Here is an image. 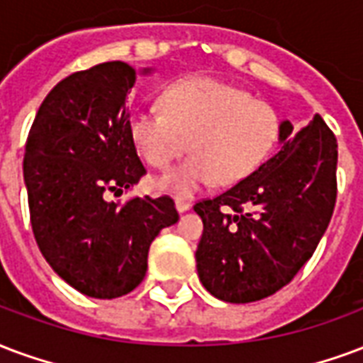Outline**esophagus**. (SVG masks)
<instances>
[{
    "label": "esophagus",
    "instance_id": "obj_1",
    "mask_svg": "<svg viewBox=\"0 0 363 363\" xmlns=\"http://www.w3.org/2000/svg\"><path fill=\"white\" fill-rule=\"evenodd\" d=\"M174 206H177V209H179L181 213H184V211H189V209L192 208L190 200H184V198H174Z\"/></svg>",
    "mask_w": 363,
    "mask_h": 363
}]
</instances>
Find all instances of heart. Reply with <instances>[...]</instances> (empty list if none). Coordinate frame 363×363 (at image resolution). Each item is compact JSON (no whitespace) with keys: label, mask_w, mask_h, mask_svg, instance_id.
Instances as JSON below:
<instances>
[{"label":"heart","mask_w":363,"mask_h":363,"mask_svg":"<svg viewBox=\"0 0 363 363\" xmlns=\"http://www.w3.org/2000/svg\"><path fill=\"white\" fill-rule=\"evenodd\" d=\"M163 113L136 109L128 133L138 154L155 169H167L186 147L194 154L155 179V186L190 196L217 179L235 184L256 171L281 134V117L264 99L209 77H190L161 94Z\"/></svg>","instance_id":"1"}]
</instances>
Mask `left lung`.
<instances>
[{
    "label": "left lung",
    "instance_id": "obj_1",
    "mask_svg": "<svg viewBox=\"0 0 363 363\" xmlns=\"http://www.w3.org/2000/svg\"><path fill=\"white\" fill-rule=\"evenodd\" d=\"M281 150L246 179L194 206L203 233L198 277L209 294L248 304L275 294L318 248L337 202V138L315 115L281 123Z\"/></svg>",
    "mask_w": 363,
    "mask_h": 363
}]
</instances>
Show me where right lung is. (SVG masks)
I'll use <instances>...</instances> for the list:
<instances>
[{"mask_svg":"<svg viewBox=\"0 0 363 363\" xmlns=\"http://www.w3.org/2000/svg\"><path fill=\"white\" fill-rule=\"evenodd\" d=\"M134 82L123 61L72 72L45 96L24 147L42 256L72 289L101 300L142 283L150 244L179 221L169 196L111 200L146 174L128 133Z\"/></svg>","mask_w":363,"mask_h":363,"instance_id":"add662e5","label":"right lung"}]
</instances>
